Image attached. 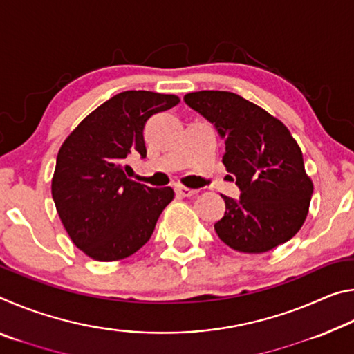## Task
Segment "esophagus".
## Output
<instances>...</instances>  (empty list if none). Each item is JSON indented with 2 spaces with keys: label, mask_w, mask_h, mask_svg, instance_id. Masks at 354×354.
<instances>
[{
  "label": "esophagus",
  "mask_w": 354,
  "mask_h": 354,
  "mask_svg": "<svg viewBox=\"0 0 354 354\" xmlns=\"http://www.w3.org/2000/svg\"><path fill=\"white\" fill-rule=\"evenodd\" d=\"M176 192L181 196H194V195H196V192L198 190H195V189H189V187H184V185H178L176 187Z\"/></svg>",
  "instance_id": "obj_1"
}]
</instances>
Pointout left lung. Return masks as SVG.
<instances>
[{
    "label": "left lung",
    "instance_id": "8db88e82",
    "mask_svg": "<svg viewBox=\"0 0 354 354\" xmlns=\"http://www.w3.org/2000/svg\"><path fill=\"white\" fill-rule=\"evenodd\" d=\"M184 101L225 139L223 164L241 189L239 200L221 195L226 211L214 225L218 237L232 250L254 254L290 241L306 220L314 192L290 131L232 92H192Z\"/></svg>",
    "mask_w": 354,
    "mask_h": 354
}]
</instances>
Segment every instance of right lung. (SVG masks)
Instances as JSON below:
<instances>
[{
	"mask_svg": "<svg viewBox=\"0 0 354 354\" xmlns=\"http://www.w3.org/2000/svg\"><path fill=\"white\" fill-rule=\"evenodd\" d=\"M178 103L176 95L122 92L88 113L59 149L53 200L71 242L92 259L112 262L134 254L175 196L171 187L129 179L127 158H145L147 120Z\"/></svg>",
	"mask_w": 354,
	"mask_h": 354,
	"instance_id": "right-lung-1",
	"label": "right lung"
}]
</instances>
